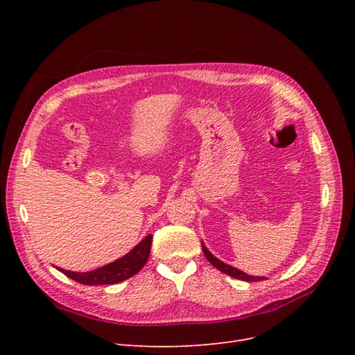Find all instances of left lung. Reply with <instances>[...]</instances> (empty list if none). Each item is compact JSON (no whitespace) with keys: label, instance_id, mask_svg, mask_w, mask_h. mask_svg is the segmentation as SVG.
Masks as SVG:
<instances>
[{"label":"left lung","instance_id":"left-lung-1","mask_svg":"<svg viewBox=\"0 0 355 355\" xmlns=\"http://www.w3.org/2000/svg\"><path fill=\"white\" fill-rule=\"evenodd\" d=\"M201 248H202L204 256L207 257L209 262H210L216 269H218V270L223 272V273H226V275H229V276H232V277H236V279H240V281H246V282H259V281H265V279H266L265 276H252V275H248V273L239 270L237 268H234V266H232V265H227V263H225V262H221L220 259H217V257L206 248V245H204L202 241H201Z\"/></svg>","mask_w":355,"mask_h":355}]
</instances>
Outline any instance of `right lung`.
<instances>
[{"instance_id":"add662e5","label":"right lung","mask_w":355,"mask_h":355,"mask_svg":"<svg viewBox=\"0 0 355 355\" xmlns=\"http://www.w3.org/2000/svg\"><path fill=\"white\" fill-rule=\"evenodd\" d=\"M151 245L153 234H148L125 256L116 259L115 262H110L90 272H71L62 268L55 269L64 273L67 277L73 279V281L83 285H115L132 277L144 268L149 257V253H151Z\"/></svg>"}]
</instances>
